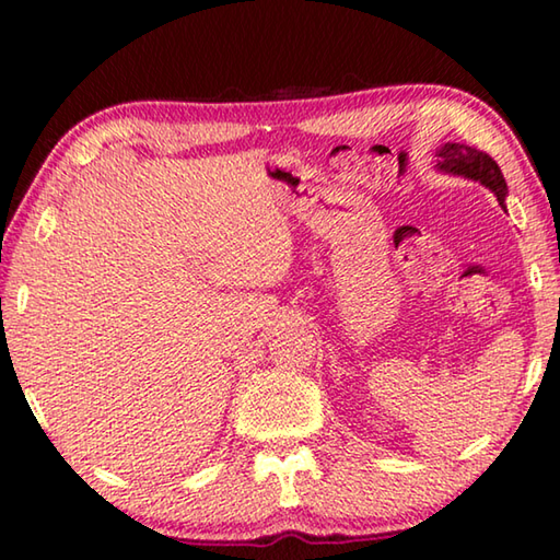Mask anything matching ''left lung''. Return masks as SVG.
Segmentation results:
<instances>
[{
	"label": "left lung",
	"instance_id": "8db88e82",
	"mask_svg": "<svg viewBox=\"0 0 560 560\" xmlns=\"http://www.w3.org/2000/svg\"><path fill=\"white\" fill-rule=\"evenodd\" d=\"M436 168L444 173H452V176H464L471 180H479L481 186H487L493 196H497L499 206L506 208V180H503V173L499 163L491 159L489 153H483L474 145L466 143H444L442 149L436 151Z\"/></svg>",
	"mask_w": 560,
	"mask_h": 560
}]
</instances>
